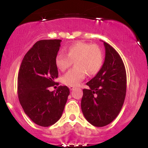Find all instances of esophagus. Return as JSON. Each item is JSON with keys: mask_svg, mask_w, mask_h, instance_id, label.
<instances>
[{"mask_svg": "<svg viewBox=\"0 0 148 148\" xmlns=\"http://www.w3.org/2000/svg\"><path fill=\"white\" fill-rule=\"evenodd\" d=\"M69 88L70 90H73L75 89V87L74 86H69Z\"/></svg>", "mask_w": 148, "mask_h": 148, "instance_id": "1", "label": "esophagus"}]
</instances>
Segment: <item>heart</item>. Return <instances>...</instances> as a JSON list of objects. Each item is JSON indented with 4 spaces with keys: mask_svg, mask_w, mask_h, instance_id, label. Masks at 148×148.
I'll return each mask as SVG.
<instances>
[{
    "mask_svg": "<svg viewBox=\"0 0 148 148\" xmlns=\"http://www.w3.org/2000/svg\"><path fill=\"white\" fill-rule=\"evenodd\" d=\"M66 54L58 52L54 62L58 69H68L75 61V66L62 77V82L66 86H77L86 77L95 75L100 71L104 63V54L96 44L79 42L65 48Z\"/></svg>",
    "mask_w": 148,
    "mask_h": 148,
    "instance_id": "1",
    "label": "heart"
}]
</instances>
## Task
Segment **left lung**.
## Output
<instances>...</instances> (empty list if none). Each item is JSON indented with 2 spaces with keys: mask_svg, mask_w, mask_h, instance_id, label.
I'll list each match as a JSON object with an SVG mask.
<instances>
[{
  "mask_svg": "<svg viewBox=\"0 0 148 148\" xmlns=\"http://www.w3.org/2000/svg\"><path fill=\"white\" fill-rule=\"evenodd\" d=\"M105 60L96 76L83 90L81 107L85 118L95 127L112 122L122 108L127 90L126 70L122 58L110 44L104 42Z\"/></svg>",
  "mask_w": 148,
  "mask_h": 148,
  "instance_id": "obj_1",
  "label": "left lung"
}]
</instances>
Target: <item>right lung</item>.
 Segmentation results:
<instances>
[{"label":"right lung","mask_w":148,"mask_h":148,"mask_svg":"<svg viewBox=\"0 0 148 148\" xmlns=\"http://www.w3.org/2000/svg\"><path fill=\"white\" fill-rule=\"evenodd\" d=\"M60 40L38 41L22 60L17 80V94L24 112L34 123L49 127L62 116L69 95L66 86H59L56 92L48 88L56 84L58 72L54 58Z\"/></svg>","instance_id":"right-lung-1"}]
</instances>
